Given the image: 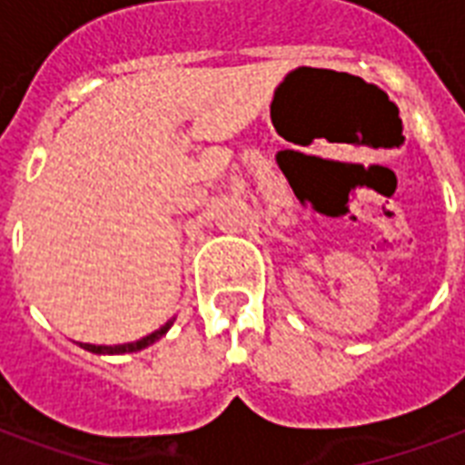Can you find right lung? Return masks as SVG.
<instances>
[{
  "instance_id": "1",
  "label": "right lung",
  "mask_w": 465,
  "mask_h": 465,
  "mask_svg": "<svg viewBox=\"0 0 465 465\" xmlns=\"http://www.w3.org/2000/svg\"><path fill=\"white\" fill-rule=\"evenodd\" d=\"M175 316L168 318L166 323L161 325L159 331L149 332V335H144V338L134 340V342H125V345H91V342H79V347H84V350H89V352L94 354H125V352H140V350H144V347L154 345L156 340H161L163 335H166L168 331H171V325H173Z\"/></svg>"
}]
</instances>
